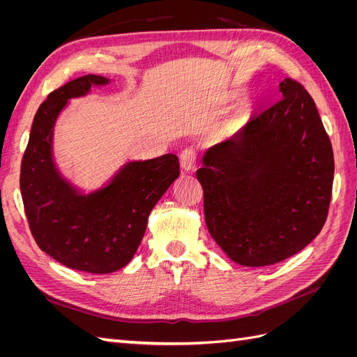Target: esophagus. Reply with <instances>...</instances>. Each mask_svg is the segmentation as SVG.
Returning <instances> with one entry per match:
<instances>
[{
    "label": "esophagus",
    "instance_id": "obj_1",
    "mask_svg": "<svg viewBox=\"0 0 357 357\" xmlns=\"http://www.w3.org/2000/svg\"><path fill=\"white\" fill-rule=\"evenodd\" d=\"M180 167L183 171L190 172L195 169L197 167V153L193 149H186L183 150L181 155H180Z\"/></svg>",
    "mask_w": 357,
    "mask_h": 357
}]
</instances>
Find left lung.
I'll return each instance as SVG.
<instances>
[{
    "mask_svg": "<svg viewBox=\"0 0 357 357\" xmlns=\"http://www.w3.org/2000/svg\"><path fill=\"white\" fill-rule=\"evenodd\" d=\"M283 100L202 156L197 178L213 240L235 264L268 266L296 255L326 222L333 152L316 104L290 79Z\"/></svg>",
    "mask_w": 357,
    "mask_h": 357,
    "instance_id": "left-lung-1",
    "label": "left lung"
}]
</instances>
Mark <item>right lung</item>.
Here are the masks:
<instances>
[{
  "label": "right lung",
  "mask_w": 357,
  "mask_h": 357,
  "mask_svg": "<svg viewBox=\"0 0 357 357\" xmlns=\"http://www.w3.org/2000/svg\"><path fill=\"white\" fill-rule=\"evenodd\" d=\"M112 80L88 74L53 91L40 105L20 167V193L31 234L59 264L91 274L126 266L146 234L150 211L180 174L176 155L126 160L100 188L73 183L53 153L55 126L71 100Z\"/></svg>",
  "instance_id": "1"
}]
</instances>
